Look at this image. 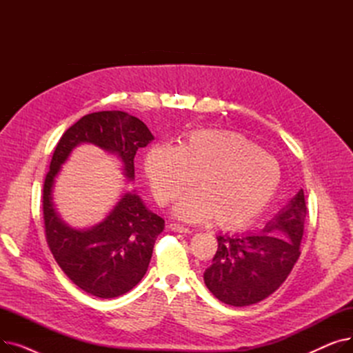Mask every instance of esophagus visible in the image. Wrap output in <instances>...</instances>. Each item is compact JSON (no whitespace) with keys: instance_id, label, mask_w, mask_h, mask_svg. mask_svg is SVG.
<instances>
[{"instance_id":"34e87169","label":"esophagus","mask_w":353,"mask_h":353,"mask_svg":"<svg viewBox=\"0 0 353 353\" xmlns=\"http://www.w3.org/2000/svg\"><path fill=\"white\" fill-rule=\"evenodd\" d=\"M169 228H170V230H173L176 233H192V230L189 228L183 226V225H179V223H170Z\"/></svg>"}]
</instances>
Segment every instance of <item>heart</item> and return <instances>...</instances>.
Segmentation results:
<instances>
[{
    "instance_id": "heart-1",
    "label": "heart",
    "mask_w": 353,
    "mask_h": 353,
    "mask_svg": "<svg viewBox=\"0 0 353 353\" xmlns=\"http://www.w3.org/2000/svg\"><path fill=\"white\" fill-rule=\"evenodd\" d=\"M152 192L165 206L188 190L174 214L186 221L213 216L220 228L243 226L261 214L281 184L277 160L246 136L230 130H194L179 147L157 144L144 157Z\"/></svg>"
}]
</instances>
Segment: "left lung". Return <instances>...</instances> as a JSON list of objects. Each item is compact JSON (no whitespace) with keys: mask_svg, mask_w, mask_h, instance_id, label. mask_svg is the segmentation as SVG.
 <instances>
[{"mask_svg":"<svg viewBox=\"0 0 353 353\" xmlns=\"http://www.w3.org/2000/svg\"><path fill=\"white\" fill-rule=\"evenodd\" d=\"M306 214L301 189L262 232L217 236V252L203 274L208 289L236 307L266 299L298 262Z\"/></svg>","mask_w":353,"mask_h":353,"instance_id":"obj_1","label":"left lung"}]
</instances>
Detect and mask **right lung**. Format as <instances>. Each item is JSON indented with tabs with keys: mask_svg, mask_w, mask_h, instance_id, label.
I'll list each match as a JSON object with an SVG mask.
<instances>
[{
	"mask_svg": "<svg viewBox=\"0 0 353 353\" xmlns=\"http://www.w3.org/2000/svg\"><path fill=\"white\" fill-rule=\"evenodd\" d=\"M154 140L150 130L124 111H99L72 124L55 147L43 190L46 239L55 262L81 290L113 299L132 290L147 272L164 220L143 200L127 192L99 225L72 229L61 220L52 201V188L72 148L94 144L117 154L124 176L134 180V156Z\"/></svg>",
	"mask_w": 353,
	"mask_h": 353,
	"instance_id": "right-lung-1",
	"label": "right lung"
}]
</instances>
